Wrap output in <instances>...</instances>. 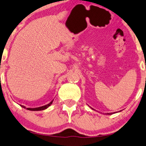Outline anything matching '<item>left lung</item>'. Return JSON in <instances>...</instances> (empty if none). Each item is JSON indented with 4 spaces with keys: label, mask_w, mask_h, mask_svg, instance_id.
Masks as SVG:
<instances>
[{
    "label": "left lung",
    "mask_w": 146,
    "mask_h": 146,
    "mask_svg": "<svg viewBox=\"0 0 146 146\" xmlns=\"http://www.w3.org/2000/svg\"><path fill=\"white\" fill-rule=\"evenodd\" d=\"M91 108V107H90ZM91 109H92V110H95L94 109H93L92 108H91ZM113 113H115V112H113V113H106V115H111V114H113Z\"/></svg>",
    "instance_id": "obj_1"
}]
</instances>
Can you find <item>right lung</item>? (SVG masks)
Instances as JSON below:
<instances>
[{
	"instance_id": "1",
	"label": "right lung",
	"mask_w": 146,
	"mask_h": 146,
	"mask_svg": "<svg viewBox=\"0 0 146 146\" xmlns=\"http://www.w3.org/2000/svg\"><path fill=\"white\" fill-rule=\"evenodd\" d=\"M53 102V100H52L51 102L49 103V104H47V105H45V106H41V107H38V108H27V110H30V111H42V110H46V109H47L48 107H49L50 105L52 104ZM20 106L22 107V108L26 109V107H25V106H22V105H20Z\"/></svg>"
}]
</instances>
